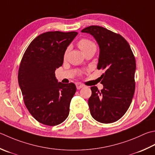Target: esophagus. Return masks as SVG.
<instances>
[{
  "label": "esophagus",
  "mask_w": 155,
  "mask_h": 155,
  "mask_svg": "<svg viewBox=\"0 0 155 155\" xmlns=\"http://www.w3.org/2000/svg\"><path fill=\"white\" fill-rule=\"evenodd\" d=\"M76 87H77V89H81V88L84 87V84H81V83H76Z\"/></svg>",
  "instance_id": "1"
}]
</instances>
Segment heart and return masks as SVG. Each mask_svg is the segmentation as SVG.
<instances>
[{
  "label": "heart",
  "mask_w": 155,
  "mask_h": 155,
  "mask_svg": "<svg viewBox=\"0 0 155 155\" xmlns=\"http://www.w3.org/2000/svg\"><path fill=\"white\" fill-rule=\"evenodd\" d=\"M77 45L83 53H84L85 51L88 50L92 49V48H96V45L95 43L93 42L91 40H90V39H88L86 38H83L80 39L77 43ZM67 54H68V50L65 51L64 57L66 56Z\"/></svg>",
  "instance_id": "1"
}]
</instances>
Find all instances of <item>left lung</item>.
I'll return each mask as SVG.
<instances>
[{"label":"left lung","mask_w":155,"mask_h":155,"mask_svg":"<svg viewBox=\"0 0 155 155\" xmlns=\"http://www.w3.org/2000/svg\"><path fill=\"white\" fill-rule=\"evenodd\" d=\"M81 32L89 33L97 42V69L105 70L101 76L103 89L91 87L92 94L88 100L90 113L99 122H116L128 110L134 94V56L122 35L104 27L92 25Z\"/></svg>","instance_id":"8db88e82"}]
</instances>
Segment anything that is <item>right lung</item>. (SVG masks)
Masks as SVG:
<instances>
[{"label":"right lung","instance_id":"right-lung-1","mask_svg":"<svg viewBox=\"0 0 155 155\" xmlns=\"http://www.w3.org/2000/svg\"><path fill=\"white\" fill-rule=\"evenodd\" d=\"M77 34L42 33L31 42L21 60L18 81L24 103L31 116L44 125H58L68 116L77 88L72 83L58 81L55 71L62 65L66 48Z\"/></svg>","mask_w":155,"mask_h":155}]
</instances>
